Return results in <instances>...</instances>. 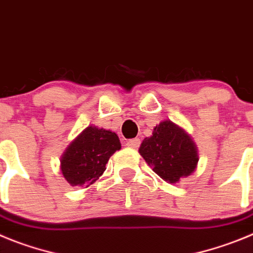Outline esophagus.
<instances>
[{
  "label": "esophagus",
  "instance_id": "1",
  "mask_svg": "<svg viewBox=\"0 0 253 253\" xmlns=\"http://www.w3.org/2000/svg\"><path fill=\"white\" fill-rule=\"evenodd\" d=\"M140 143H141L140 138L136 137V138H131V140L127 141L126 145H127V146H128V147H131V149H137V147L140 146Z\"/></svg>",
  "mask_w": 253,
  "mask_h": 253
}]
</instances>
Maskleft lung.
<instances>
[{
  "mask_svg": "<svg viewBox=\"0 0 253 253\" xmlns=\"http://www.w3.org/2000/svg\"><path fill=\"white\" fill-rule=\"evenodd\" d=\"M140 154L152 170L168 183H176L195 170L197 147L192 138L170 121H163L154 128L140 146Z\"/></svg>",
  "mask_w": 253,
  "mask_h": 253,
  "instance_id": "8db88e82",
  "label": "left lung"
}]
</instances>
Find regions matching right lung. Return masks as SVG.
<instances>
[{
	"label": "right lung",
	"instance_id": "add662e5",
	"mask_svg": "<svg viewBox=\"0 0 253 253\" xmlns=\"http://www.w3.org/2000/svg\"><path fill=\"white\" fill-rule=\"evenodd\" d=\"M121 149L115 132L89 126L73 141L61 158V172L73 186L93 184L106 170V164Z\"/></svg>",
	"mask_w": 253,
	"mask_h": 253
}]
</instances>
